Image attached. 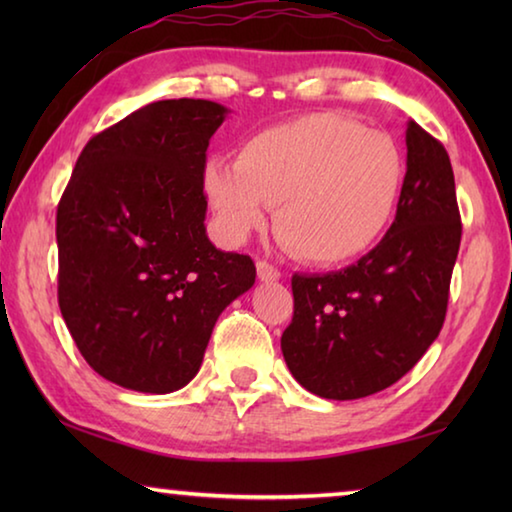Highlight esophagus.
Here are the masks:
<instances>
[{
    "mask_svg": "<svg viewBox=\"0 0 512 512\" xmlns=\"http://www.w3.org/2000/svg\"><path fill=\"white\" fill-rule=\"evenodd\" d=\"M257 277L262 282H277V280H280V271H277V268L271 266L268 262H264V259H259V262H257Z\"/></svg>",
    "mask_w": 512,
    "mask_h": 512,
    "instance_id": "34e87169",
    "label": "esophagus"
}]
</instances>
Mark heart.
Returning <instances> with one entry per match:
<instances>
[{
    "instance_id": "1",
    "label": "heart",
    "mask_w": 512,
    "mask_h": 512,
    "mask_svg": "<svg viewBox=\"0 0 512 512\" xmlns=\"http://www.w3.org/2000/svg\"><path fill=\"white\" fill-rule=\"evenodd\" d=\"M406 160L391 135L334 112L264 128L237 162L210 158L203 192L223 237L244 244L268 223L300 259L341 266L370 253L395 223Z\"/></svg>"
}]
</instances>
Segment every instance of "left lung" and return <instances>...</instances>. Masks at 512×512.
<instances>
[{"instance_id": "1", "label": "left lung", "mask_w": 512, "mask_h": 512, "mask_svg": "<svg viewBox=\"0 0 512 512\" xmlns=\"http://www.w3.org/2000/svg\"><path fill=\"white\" fill-rule=\"evenodd\" d=\"M461 214L445 146L409 119L406 180L386 237L357 264L293 275L284 361L325 400H359L402 379L445 323Z\"/></svg>"}]
</instances>
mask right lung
<instances>
[{"label":"right lung","instance_id":"right-lung-1","mask_svg":"<svg viewBox=\"0 0 512 512\" xmlns=\"http://www.w3.org/2000/svg\"><path fill=\"white\" fill-rule=\"evenodd\" d=\"M228 108L155 101L85 144L58 203V305L94 372L164 395L203 363L221 311L255 284L205 232L203 167Z\"/></svg>","mask_w":512,"mask_h":512}]
</instances>
